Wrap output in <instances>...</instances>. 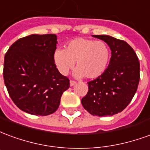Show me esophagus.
Here are the masks:
<instances>
[{"mask_svg":"<svg viewBox=\"0 0 150 150\" xmlns=\"http://www.w3.org/2000/svg\"><path fill=\"white\" fill-rule=\"evenodd\" d=\"M75 83H76V82L75 81H73V80H71V81H70V85H71V87H73L74 85H75Z\"/></svg>","mask_w":150,"mask_h":150,"instance_id":"1","label":"esophagus"}]
</instances>
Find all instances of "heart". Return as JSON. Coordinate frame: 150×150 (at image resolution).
Returning a JSON list of instances; mask_svg holds the SVG:
<instances>
[{
  "label": "heart",
  "mask_w": 150,
  "mask_h": 150,
  "mask_svg": "<svg viewBox=\"0 0 150 150\" xmlns=\"http://www.w3.org/2000/svg\"><path fill=\"white\" fill-rule=\"evenodd\" d=\"M110 49L106 42L76 38L66 44L64 50L57 49L53 59L59 71L66 75L74 67L76 77L96 79L106 71L110 61Z\"/></svg>",
  "instance_id": "obj_1"
}]
</instances>
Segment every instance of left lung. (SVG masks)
<instances>
[{
    "instance_id": "left-lung-1",
    "label": "left lung",
    "mask_w": 150,
    "mask_h": 150,
    "mask_svg": "<svg viewBox=\"0 0 150 150\" xmlns=\"http://www.w3.org/2000/svg\"><path fill=\"white\" fill-rule=\"evenodd\" d=\"M111 50L109 64L103 75L88 82L81 103L93 116H113L122 112L134 96L140 80V62L131 46L109 35H92Z\"/></svg>"
}]
</instances>
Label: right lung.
I'll list each match as a JSON object with an SVG mask.
<instances>
[{
    "label": "right lung",
    "mask_w": 150,
    "mask_h": 150,
    "mask_svg": "<svg viewBox=\"0 0 150 150\" xmlns=\"http://www.w3.org/2000/svg\"><path fill=\"white\" fill-rule=\"evenodd\" d=\"M57 43L55 34H31L16 41L5 54V84L12 100L25 112L52 114L70 87L54 62Z\"/></svg>",
    "instance_id": "obj_1"
}]
</instances>
